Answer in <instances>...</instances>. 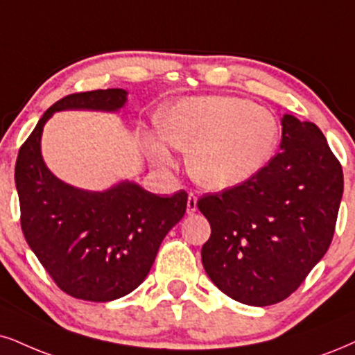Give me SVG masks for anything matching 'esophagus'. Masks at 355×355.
Returning a JSON list of instances; mask_svg holds the SVG:
<instances>
[{"instance_id":"obj_1","label":"esophagus","mask_w":355,"mask_h":355,"mask_svg":"<svg viewBox=\"0 0 355 355\" xmlns=\"http://www.w3.org/2000/svg\"><path fill=\"white\" fill-rule=\"evenodd\" d=\"M198 211V198H196L194 194H189V198H187V214H194Z\"/></svg>"}]
</instances>
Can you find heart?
Instances as JSON below:
<instances>
[{
	"label": "heart",
	"instance_id": "b5f03b06",
	"mask_svg": "<svg viewBox=\"0 0 355 355\" xmlns=\"http://www.w3.org/2000/svg\"><path fill=\"white\" fill-rule=\"evenodd\" d=\"M279 125L268 108L230 95H200L169 108L161 133L148 139V153L161 168L176 157L171 146L189 151L194 181L212 191L242 186L257 176L277 151Z\"/></svg>",
	"mask_w": 355,
	"mask_h": 355
}]
</instances>
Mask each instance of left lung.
<instances>
[{
    "label": "left lung",
    "mask_w": 355,
    "mask_h": 355,
    "mask_svg": "<svg viewBox=\"0 0 355 355\" xmlns=\"http://www.w3.org/2000/svg\"><path fill=\"white\" fill-rule=\"evenodd\" d=\"M279 153L242 186L198 200L211 224L202 265L232 300L270 306L300 288L334 235L344 176L322 131L282 118Z\"/></svg>",
    "instance_id": "1"
}]
</instances>
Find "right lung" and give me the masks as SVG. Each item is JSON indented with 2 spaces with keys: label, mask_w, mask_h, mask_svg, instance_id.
<instances>
[{
  "label": "right lung",
  "mask_w": 355,
  "mask_h": 355,
  "mask_svg": "<svg viewBox=\"0 0 355 355\" xmlns=\"http://www.w3.org/2000/svg\"><path fill=\"white\" fill-rule=\"evenodd\" d=\"M123 89L92 90L60 98L44 113L16 159L21 229L60 290L85 301H113L150 273L166 234L184 217L187 192L157 196L131 181L103 192L57 179L41 155L46 121L60 110L118 112Z\"/></svg>",
  "instance_id": "obj_1"
}]
</instances>
